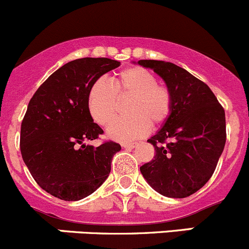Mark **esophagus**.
Instances as JSON below:
<instances>
[{
	"label": "esophagus",
	"mask_w": 249,
	"mask_h": 249,
	"mask_svg": "<svg viewBox=\"0 0 249 249\" xmlns=\"http://www.w3.org/2000/svg\"><path fill=\"white\" fill-rule=\"evenodd\" d=\"M135 146H137V143H135V142H124V143H122V147L128 148V150H132V148H134Z\"/></svg>",
	"instance_id": "obj_1"
}]
</instances>
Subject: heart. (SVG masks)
I'll use <instances>...</instances> for the list:
<instances>
[{"label":"heart","mask_w":249,"mask_h":249,"mask_svg":"<svg viewBox=\"0 0 249 249\" xmlns=\"http://www.w3.org/2000/svg\"><path fill=\"white\" fill-rule=\"evenodd\" d=\"M130 98L125 119L115 120L107 128L109 138L129 142L145 135L150 125L160 127L170 119L174 96L170 87L157 83V76L148 69L132 66L122 69L111 85L98 79L89 86L86 106L93 121L107 125L116 116L119 99Z\"/></svg>","instance_id":"obj_1"}]
</instances>
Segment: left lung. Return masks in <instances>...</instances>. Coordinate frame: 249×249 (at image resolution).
I'll use <instances>...</instances> for the list:
<instances>
[{
	"label": "left lung",
	"mask_w": 249,
	"mask_h": 249,
	"mask_svg": "<svg viewBox=\"0 0 249 249\" xmlns=\"http://www.w3.org/2000/svg\"><path fill=\"white\" fill-rule=\"evenodd\" d=\"M170 87L174 110L160 132L147 142L155 147L151 162L140 166L158 193L186 198L211 178L227 140L225 112L204 81L170 62L140 60Z\"/></svg>",
	"instance_id": "left-lung-1"
}]
</instances>
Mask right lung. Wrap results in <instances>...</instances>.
<instances>
[{"instance_id":"1","label":"right lung","mask_w":249,"mask_h":249,"mask_svg":"<svg viewBox=\"0 0 249 249\" xmlns=\"http://www.w3.org/2000/svg\"><path fill=\"white\" fill-rule=\"evenodd\" d=\"M119 66L106 57L71 61L31 98L20 130L22 160L40 188L61 200L76 201L93 193L121 150L111 140L98 147L85 143L104 133L87 110L89 86Z\"/></svg>"}]
</instances>
